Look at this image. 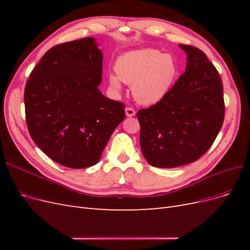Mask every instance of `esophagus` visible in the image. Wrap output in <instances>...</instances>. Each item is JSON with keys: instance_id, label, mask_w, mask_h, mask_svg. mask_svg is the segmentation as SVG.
Wrapping results in <instances>:
<instances>
[{"instance_id": "34e87169", "label": "esophagus", "mask_w": 250, "mask_h": 250, "mask_svg": "<svg viewBox=\"0 0 250 250\" xmlns=\"http://www.w3.org/2000/svg\"><path fill=\"white\" fill-rule=\"evenodd\" d=\"M125 112L127 117H133L135 115V110L131 107H126L125 108Z\"/></svg>"}]
</instances>
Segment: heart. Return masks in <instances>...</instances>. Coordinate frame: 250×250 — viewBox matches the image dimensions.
Here are the masks:
<instances>
[{
    "label": "heart",
    "instance_id": "obj_1",
    "mask_svg": "<svg viewBox=\"0 0 250 250\" xmlns=\"http://www.w3.org/2000/svg\"><path fill=\"white\" fill-rule=\"evenodd\" d=\"M115 71L117 75H108V84L113 92L122 90V81L132 85L135 100L150 105L160 102L169 94L177 78L178 64L171 54L144 49L118 57Z\"/></svg>",
    "mask_w": 250,
    "mask_h": 250
}]
</instances>
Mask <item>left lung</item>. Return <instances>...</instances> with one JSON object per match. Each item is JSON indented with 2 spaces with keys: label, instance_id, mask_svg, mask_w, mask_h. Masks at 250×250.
Masks as SVG:
<instances>
[{
  "label": "left lung",
  "instance_id": "8db88e82",
  "mask_svg": "<svg viewBox=\"0 0 250 250\" xmlns=\"http://www.w3.org/2000/svg\"><path fill=\"white\" fill-rule=\"evenodd\" d=\"M179 47L187 54L186 72L164 99L137 113L142 152L157 168L197 161L214 143L224 119L223 86L216 67L198 48Z\"/></svg>",
  "mask_w": 250,
  "mask_h": 250
}]
</instances>
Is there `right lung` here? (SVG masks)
Segmentation results:
<instances>
[{
	"label": "right lung",
	"instance_id": "right-lung-1",
	"mask_svg": "<svg viewBox=\"0 0 250 250\" xmlns=\"http://www.w3.org/2000/svg\"><path fill=\"white\" fill-rule=\"evenodd\" d=\"M103 54L94 37L51 48L30 74L24 94L30 135L51 160L72 169L100 161L124 104L102 95Z\"/></svg>",
	"mask_w": 250,
	"mask_h": 250
}]
</instances>
